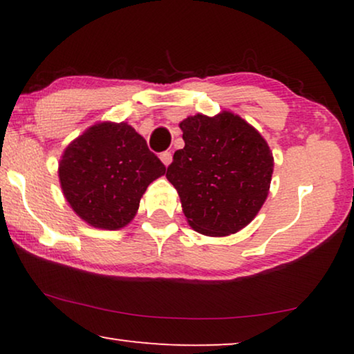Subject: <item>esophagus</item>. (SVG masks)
<instances>
[{"instance_id":"34e87169","label":"esophagus","mask_w":354,"mask_h":354,"mask_svg":"<svg viewBox=\"0 0 354 354\" xmlns=\"http://www.w3.org/2000/svg\"><path fill=\"white\" fill-rule=\"evenodd\" d=\"M159 158H161V161H162V164H164V166H169V164H171L172 162V153L171 151H164V153H161V156H159Z\"/></svg>"}]
</instances>
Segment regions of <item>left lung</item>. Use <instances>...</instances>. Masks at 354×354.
Returning a JSON list of instances; mask_svg holds the SVG:
<instances>
[{"label": "left lung", "instance_id": "obj_1", "mask_svg": "<svg viewBox=\"0 0 354 354\" xmlns=\"http://www.w3.org/2000/svg\"><path fill=\"white\" fill-rule=\"evenodd\" d=\"M185 147L174 153L167 180L193 230L225 236L254 219L268 198L274 158L253 125L230 111L180 122Z\"/></svg>", "mask_w": 354, "mask_h": 354}]
</instances>
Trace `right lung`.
Returning a JSON list of instances; mask_svg holds the SVG:
<instances>
[{
  "label": "right lung",
  "instance_id": "1",
  "mask_svg": "<svg viewBox=\"0 0 354 354\" xmlns=\"http://www.w3.org/2000/svg\"><path fill=\"white\" fill-rule=\"evenodd\" d=\"M59 182L80 219L106 230L122 229L166 167L127 122L91 125L64 149Z\"/></svg>",
  "mask_w": 354,
  "mask_h": 354
}]
</instances>
